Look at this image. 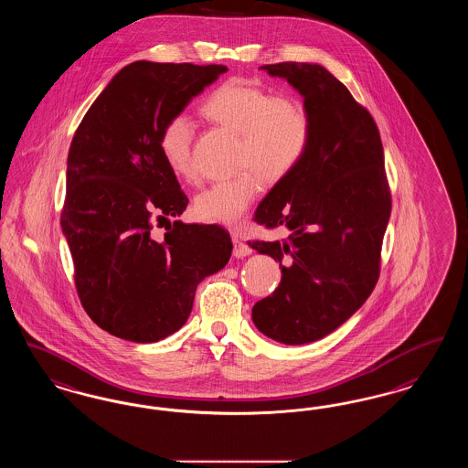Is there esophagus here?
Returning a JSON list of instances; mask_svg holds the SVG:
<instances>
[{"label":"esophagus","instance_id":"obj_1","mask_svg":"<svg viewBox=\"0 0 468 468\" xmlns=\"http://www.w3.org/2000/svg\"><path fill=\"white\" fill-rule=\"evenodd\" d=\"M252 252V249L247 243L240 240L239 237H233V256L235 258H245Z\"/></svg>","mask_w":468,"mask_h":468}]
</instances>
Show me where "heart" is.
<instances>
[{"mask_svg":"<svg viewBox=\"0 0 468 468\" xmlns=\"http://www.w3.org/2000/svg\"><path fill=\"white\" fill-rule=\"evenodd\" d=\"M210 120L239 133L242 172L218 181L195 197L198 219L237 226L261 191L262 179L277 183L300 165L312 143L314 122L304 102L292 95H271L261 85L231 78L214 89L202 106ZM158 150L181 179L195 181L193 125L185 112L167 118L158 133Z\"/></svg>","mask_w":468,"mask_h":468,"instance_id":"heart-1","label":"heart"}]
</instances>
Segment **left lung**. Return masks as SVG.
Segmentation results:
<instances>
[{"label": "left lung", "instance_id": "left-lung-1", "mask_svg": "<svg viewBox=\"0 0 468 468\" xmlns=\"http://www.w3.org/2000/svg\"><path fill=\"white\" fill-rule=\"evenodd\" d=\"M261 69L303 95L314 133L300 165L256 210V223L291 235L249 242L282 268L279 287L254 304L252 320L264 336L304 345L333 333L371 296L392 197L373 116L339 80L308 62Z\"/></svg>", "mask_w": 468, "mask_h": 468}]
</instances>
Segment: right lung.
I'll use <instances>...</instances> for the list:
<instances>
[{"mask_svg": "<svg viewBox=\"0 0 468 468\" xmlns=\"http://www.w3.org/2000/svg\"><path fill=\"white\" fill-rule=\"evenodd\" d=\"M226 66H125L78 125L68 154L60 226L75 262L78 298L95 324L154 343L186 322L197 285L223 270L233 243L221 226L174 221L187 197L158 150L164 122Z\"/></svg>", "mask_w": 468, "mask_h": 468, "instance_id": "obj_1", "label": "right lung"}]
</instances>
